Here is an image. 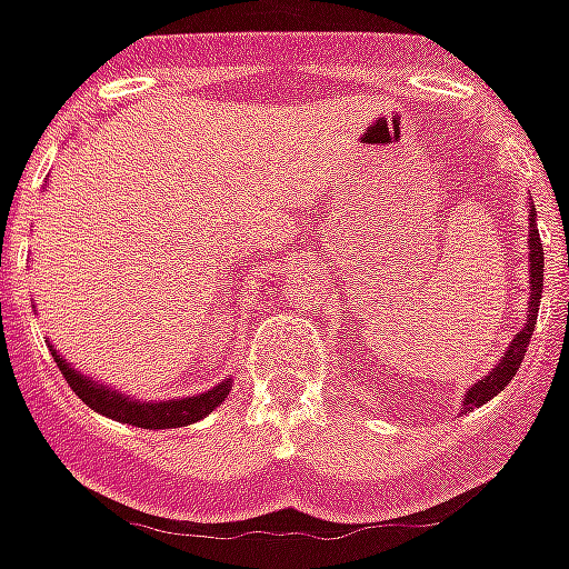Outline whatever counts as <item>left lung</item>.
I'll list each match as a JSON object with an SVG mask.
<instances>
[{
  "mask_svg": "<svg viewBox=\"0 0 569 569\" xmlns=\"http://www.w3.org/2000/svg\"><path fill=\"white\" fill-rule=\"evenodd\" d=\"M538 212L529 210V312H526V325L523 330L517 332L515 339H511L509 350L502 353L500 362L493 365L488 377H482L479 382H473L468 391H465V400H461V415L473 412L479 406H485L488 400L500 395L506 386L511 382V377L517 373L520 362L526 357V348H529V339H532L535 332V321H538V307H540V295H543V248H540V237H538Z\"/></svg>",
  "mask_w": 569,
  "mask_h": 569,
  "instance_id": "obj_1",
  "label": "left lung"
}]
</instances>
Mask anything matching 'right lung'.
<instances>
[{"label": "right lung", "mask_w": 569, "mask_h": 569, "mask_svg": "<svg viewBox=\"0 0 569 569\" xmlns=\"http://www.w3.org/2000/svg\"><path fill=\"white\" fill-rule=\"evenodd\" d=\"M49 350H52L60 373L67 377L69 389L76 391L90 406L92 412L119 420V423H128V427L178 429L189 427V423H198L212 409H219L221 400L230 395V386H233V380H221L219 386H212V389L192 397H178V400H137V397L124 395L119 389H110L104 382L92 380L84 371L72 368L67 359L60 357L54 345H49Z\"/></svg>", "instance_id": "add662e5"}]
</instances>
